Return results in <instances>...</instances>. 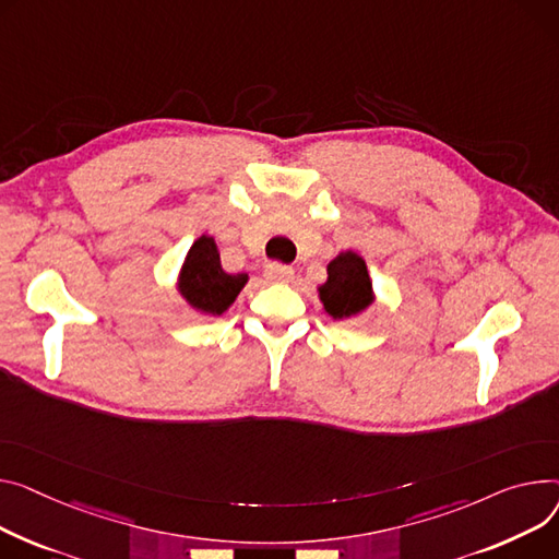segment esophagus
I'll return each mask as SVG.
<instances>
[{
    "label": "esophagus",
    "mask_w": 559,
    "mask_h": 559,
    "mask_svg": "<svg viewBox=\"0 0 559 559\" xmlns=\"http://www.w3.org/2000/svg\"><path fill=\"white\" fill-rule=\"evenodd\" d=\"M292 276H294V270H292V267H287V265L270 263V265L265 267V278H267V281H274V283H287V281H292Z\"/></svg>",
    "instance_id": "esophagus-1"
}]
</instances>
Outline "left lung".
<instances>
[{
    "instance_id": "1",
    "label": "left lung",
    "mask_w": 559,
    "mask_h": 559,
    "mask_svg": "<svg viewBox=\"0 0 559 559\" xmlns=\"http://www.w3.org/2000/svg\"><path fill=\"white\" fill-rule=\"evenodd\" d=\"M319 299L332 319L355 317L373 304V283L364 258L355 251H342L330 260L328 281L319 285Z\"/></svg>"
}]
</instances>
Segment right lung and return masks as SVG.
<instances>
[{"instance_id": "right-lung-1", "label": "right lung", "mask_w": 559, "mask_h": 559, "mask_svg": "<svg viewBox=\"0 0 559 559\" xmlns=\"http://www.w3.org/2000/svg\"><path fill=\"white\" fill-rule=\"evenodd\" d=\"M247 274H227L219 265V251L211 236H200L183 258L179 294L193 310L219 317L247 285Z\"/></svg>"}]
</instances>
